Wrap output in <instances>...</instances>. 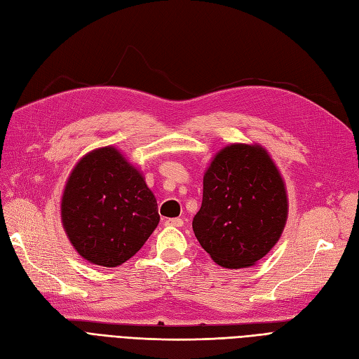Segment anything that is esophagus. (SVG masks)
<instances>
[{"instance_id": "1", "label": "esophagus", "mask_w": 359, "mask_h": 359, "mask_svg": "<svg viewBox=\"0 0 359 359\" xmlns=\"http://www.w3.org/2000/svg\"><path fill=\"white\" fill-rule=\"evenodd\" d=\"M182 219H180V217H172V219H168L166 220V225L168 226H177V228H180V226H182Z\"/></svg>"}]
</instances>
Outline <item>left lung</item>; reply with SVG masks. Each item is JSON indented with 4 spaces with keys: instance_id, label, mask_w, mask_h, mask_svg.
I'll return each instance as SVG.
<instances>
[{
    "instance_id": "8db88e82",
    "label": "left lung",
    "mask_w": 359,
    "mask_h": 359,
    "mask_svg": "<svg viewBox=\"0 0 359 359\" xmlns=\"http://www.w3.org/2000/svg\"><path fill=\"white\" fill-rule=\"evenodd\" d=\"M284 181L261 147L231 144L203 175L193 232L222 267L255 264L275 246L287 220Z\"/></svg>"
}]
</instances>
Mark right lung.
Listing matches in <instances>:
<instances>
[{"mask_svg": "<svg viewBox=\"0 0 359 359\" xmlns=\"http://www.w3.org/2000/svg\"><path fill=\"white\" fill-rule=\"evenodd\" d=\"M62 220L83 258L116 267L144 245L160 216L156 196L137 169L119 151L101 148L72 170L62 199Z\"/></svg>", "mask_w": 359, "mask_h": 359, "instance_id": "1", "label": "right lung"}]
</instances>
